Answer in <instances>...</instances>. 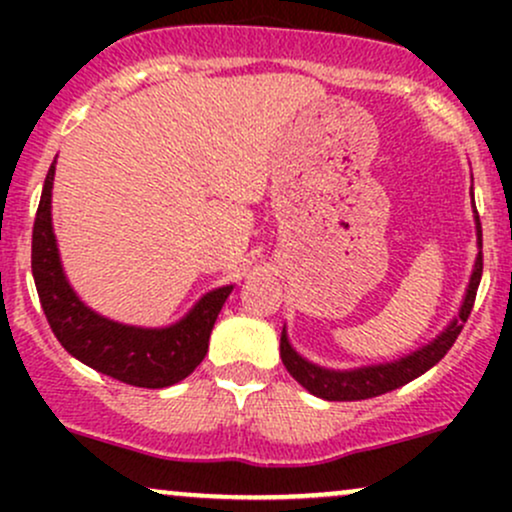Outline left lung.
<instances>
[{"mask_svg":"<svg viewBox=\"0 0 512 512\" xmlns=\"http://www.w3.org/2000/svg\"><path fill=\"white\" fill-rule=\"evenodd\" d=\"M474 202V195H472ZM474 209V228H477V260H474L472 274H469V284L464 289L462 303L457 308V315L452 317L448 325L443 327V332H438L431 342H426L419 349L409 351V354L395 358V361L385 363H370V366H358V368H325L317 366V363L308 361V358L298 354L293 349L289 332L281 330V361L293 378L301 383L310 395L327 399V402H358V399H370L385 395V392L397 390V387L411 383L419 375H424L426 370H431L436 363L450 351V346L455 344L457 334L462 332V325L467 322L469 313H472L474 298H477V289L481 281V223L477 207Z\"/></svg>","mask_w":512,"mask_h":512,"instance_id":"1","label":"left lung"}]
</instances>
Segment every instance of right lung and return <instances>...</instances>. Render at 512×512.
Wrapping results in <instances>:
<instances>
[{"label":"right lung","instance_id":"right-lung-1","mask_svg":"<svg viewBox=\"0 0 512 512\" xmlns=\"http://www.w3.org/2000/svg\"><path fill=\"white\" fill-rule=\"evenodd\" d=\"M52 161L33 223L31 269L40 305L52 332L64 349L84 366L110 375L120 383L161 390L170 387L202 363L209 337L233 284L219 286L197 298L180 320L166 327H139L110 320L81 301L64 272L55 228H52Z\"/></svg>","mask_w":512,"mask_h":512}]
</instances>
